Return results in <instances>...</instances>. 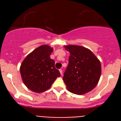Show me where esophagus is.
Returning a JSON list of instances; mask_svg holds the SVG:
<instances>
[{"label":"esophagus","instance_id":"1","mask_svg":"<svg viewBox=\"0 0 121 121\" xmlns=\"http://www.w3.org/2000/svg\"><path fill=\"white\" fill-rule=\"evenodd\" d=\"M59 71H60V73L61 75H62V69H59Z\"/></svg>","mask_w":121,"mask_h":121}]
</instances>
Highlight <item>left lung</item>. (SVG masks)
<instances>
[{"instance_id": "obj_1", "label": "left lung", "mask_w": 121, "mask_h": 121, "mask_svg": "<svg viewBox=\"0 0 121 121\" xmlns=\"http://www.w3.org/2000/svg\"><path fill=\"white\" fill-rule=\"evenodd\" d=\"M64 47L70 53L68 67L63 77L67 88L78 95L89 92L96 86L100 79V61L85 47L72 45Z\"/></svg>"}]
</instances>
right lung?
<instances>
[{"label":"right lung","instance_id":"1","mask_svg":"<svg viewBox=\"0 0 121 121\" xmlns=\"http://www.w3.org/2000/svg\"><path fill=\"white\" fill-rule=\"evenodd\" d=\"M53 48L43 45L33 51L22 62L20 67L21 77L28 89L42 93L51 87L56 78L60 76L55 68V62L50 58Z\"/></svg>","mask_w":121,"mask_h":121}]
</instances>
